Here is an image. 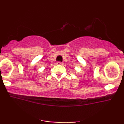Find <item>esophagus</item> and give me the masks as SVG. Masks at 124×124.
Segmentation results:
<instances>
[{
	"label": "esophagus",
	"instance_id": "esophagus-1",
	"mask_svg": "<svg viewBox=\"0 0 124 124\" xmlns=\"http://www.w3.org/2000/svg\"><path fill=\"white\" fill-rule=\"evenodd\" d=\"M56 63L58 64V65H62V63L61 62H59V61H58V62H56Z\"/></svg>",
	"mask_w": 124,
	"mask_h": 124
}]
</instances>
